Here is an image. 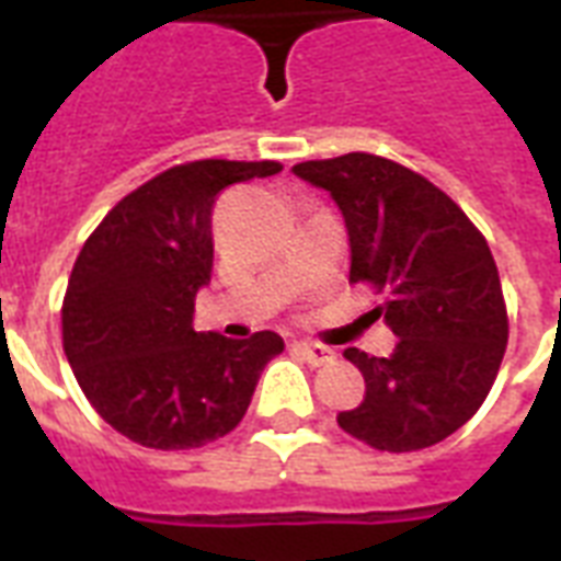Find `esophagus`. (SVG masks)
I'll use <instances>...</instances> for the list:
<instances>
[{
  "label": "esophagus",
  "mask_w": 561,
  "mask_h": 561,
  "mask_svg": "<svg viewBox=\"0 0 561 561\" xmlns=\"http://www.w3.org/2000/svg\"><path fill=\"white\" fill-rule=\"evenodd\" d=\"M294 352H297L299 358L308 360L311 367H320V364H329V360L334 358V352L329 350V346H323V343H294Z\"/></svg>",
  "instance_id": "obj_1"
}]
</instances>
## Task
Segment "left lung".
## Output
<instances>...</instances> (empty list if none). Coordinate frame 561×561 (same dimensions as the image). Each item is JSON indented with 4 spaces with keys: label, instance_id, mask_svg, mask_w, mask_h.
Masks as SVG:
<instances>
[{
    "label": "left lung",
    "instance_id": "obj_1",
    "mask_svg": "<svg viewBox=\"0 0 561 561\" xmlns=\"http://www.w3.org/2000/svg\"><path fill=\"white\" fill-rule=\"evenodd\" d=\"M325 188L350 232V282L383 294L399 337L387 358L346 350L364 401L337 425L378 451H419L469 422L495 383L510 323L495 259L466 211L422 174L375 153L294 165Z\"/></svg>",
    "mask_w": 561,
    "mask_h": 561
}]
</instances>
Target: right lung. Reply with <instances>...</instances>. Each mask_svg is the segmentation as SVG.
Masks as SVG:
<instances>
[{
	"label": "right lung",
	"instance_id": "add662e5",
	"mask_svg": "<svg viewBox=\"0 0 561 561\" xmlns=\"http://www.w3.org/2000/svg\"><path fill=\"white\" fill-rule=\"evenodd\" d=\"M279 171L271 160L174 165L122 197L87 238L60 311L64 352L83 396L127 439L183 451L227 436L285 350L276 332H194V297L211 279L215 197Z\"/></svg>",
	"mask_w": 561,
	"mask_h": 561
}]
</instances>
